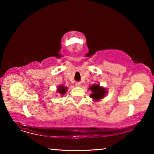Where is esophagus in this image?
Wrapping results in <instances>:
<instances>
[{
    "label": "esophagus",
    "instance_id": "1",
    "mask_svg": "<svg viewBox=\"0 0 154 154\" xmlns=\"http://www.w3.org/2000/svg\"><path fill=\"white\" fill-rule=\"evenodd\" d=\"M75 85L76 86V87H80V86H81V83H79V82H77V83H75Z\"/></svg>",
    "mask_w": 154,
    "mask_h": 154
}]
</instances>
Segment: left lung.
I'll list each match as a JSON object with an SVG mask.
<instances>
[{
    "label": "left lung",
    "instance_id": "obj_1",
    "mask_svg": "<svg viewBox=\"0 0 154 154\" xmlns=\"http://www.w3.org/2000/svg\"><path fill=\"white\" fill-rule=\"evenodd\" d=\"M89 90H91L92 92L90 94V97L95 101H99L101 99L104 98L105 94L106 93L105 88L101 87L100 85H97V84H94V85L90 86Z\"/></svg>",
    "mask_w": 154,
    "mask_h": 154
}]
</instances>
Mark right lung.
I'll use <instances>...</instances> for the list:
<instances>
[{
    "label": "right lung",
    "instance_id": "add662e5",
    "mask_svg": "<svg viewBox=\"0 0 154 154\" xmlns=\"http://www.w3.org/2000/svg\"><path fill=\"white\" fill-rule=\"evenodd\" d=\"M57 91L59 94H62V95H63V94H64L66 92L67 88L65 87V86H64L63 85H61L57 88Z\"/></svg>",
    "mask_w": 154,
    "mask_h": 154
}]
</instances>
